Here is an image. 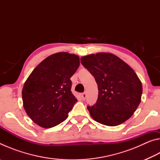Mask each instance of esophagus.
<instances>
[{
	"label": "esophagus",
	"mask_w": 160,
	"mask_h": 160,
	"mask_svg": "<svg viewBox=\"0 0 160 160\" xmlns=\"http://www.w3.org/2000/svg\"><path fill=\"white\" fill-rule=\"evenodd\" d=\"M86 97H87V94H86V92H83L82 94V99L85 100L86 99Z\"/></svg>",
	"instance_id": "esophagus-1"
}]
</instances>
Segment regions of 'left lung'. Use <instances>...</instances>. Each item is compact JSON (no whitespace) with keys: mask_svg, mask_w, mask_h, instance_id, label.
<instances>
[{"mask_svg":"<svg viewBox=\"0 0 160 160\" xmlns=\"http://www.w3.org/2000/svg\"><path fill=\"white\" fill-rule=\"evenodd\" d=\"M81 63L94 77L98 99L88 107L94 121L116 126L125 122L141 101L142 86L133 69L114 54L102 52L82 56Z\"/></svg>","mask_w":160,"mask_h":160,"instance_id":"1","label":"left lung"}]
</instances>
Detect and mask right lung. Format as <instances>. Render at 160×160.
<instances>
[{
    "mask_svg": "<svg viewBox=\"0 0 160 160\" xmlns=\"http://www.w3.org/2000/svg\"><path fill=\"white\" fill-rule=\"evenodd\" d=\"M79 66L78 56L58 52L46 58L29 75L22 91L23 107L38 126L52 128L68 116L78 102L70 78Z\"/></svg>",
    "mask_w": 160,
    "mask_h": 160,
    "instance_id": "obj_1",
    "label": "right lung"
}]
</instances>
